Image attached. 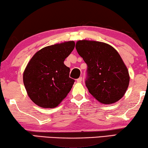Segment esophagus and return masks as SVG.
Segmentation results:
<instances>
[{"mask_svg":"<svg viewBox=\"0 0 148 148\" xmlns=\"http://www.w3.org/2000/svg\"><path fill=\"white\" fill-rule=\"evenodd\" d=\"M82 77H79L77 79V82L81 83V82H82Z\"/></svg>","mask_w":148,"mask_h":148,"instance_id":"obj_1","label":"esophagus"}]
</instances>
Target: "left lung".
Here are the masks:
<instances>
[{"instance_id": "left-lung-1", "label": "left lung", "mask_w": 148, "mask_h": 148, "mask_svg": "<svg viewBox=\"0 0 148 148\" xmlns=\"http://www.w3.org/2000/svg\"><path fill=\"white\" fill-rule=\"evenodd\" d=\"M75 48L88 65L86 85L89 92L103 104L122 98L130 78L118 52L108 44L85 40L77 42Z\"/></svg>"}]
</instances>
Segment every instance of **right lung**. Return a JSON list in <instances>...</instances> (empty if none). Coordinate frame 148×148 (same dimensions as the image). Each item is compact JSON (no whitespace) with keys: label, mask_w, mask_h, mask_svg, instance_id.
I'll list each match as a JSON object with an SVG mask.
<instances>
[{"label":"right lung","mask_w":148,"mask_h":148,"mask_svg":"<svg viewBox=\"0 0 148 148\" xmlns=\"http://www.w3.org/2000/svg\"><path fill=\"white\" fill-rule=\"evenodd\" d=\"M75 48L73 41L54 44L38 51L23 73V84L30 99L42 108H54L67 96L75 80L64 60Z\"/></svg>","instance_id":"obj_1"}]
</instances>
